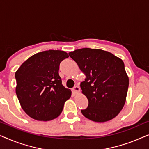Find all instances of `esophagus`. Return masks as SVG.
Returning <instances> with one entry per match:
<instances>
[{
	"instance_id": "obj_1",
	"label": "esophagus",
	"mask_w": 149,
	"mask_h": 149,
	"mask_svg": "<svg viewBox=\"0 0 149 149\" xmlns=\"http://www.w3.org/2000/svg\"><path fill=\"white\" fill-rule=\"evenodd\" d=\"M72 91H74V93H79L80 91V87L79 86H75L74 88L72 89Z\"/></svg>"
}]
</instances>
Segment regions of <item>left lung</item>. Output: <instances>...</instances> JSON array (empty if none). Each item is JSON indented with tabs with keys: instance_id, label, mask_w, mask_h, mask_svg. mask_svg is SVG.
Returning a JSON list of instances; mask_svg holds the SVG:
<instances>
[{
	"instance_id": "left-lung-1",
	"label": "left lung",
	"mask_w": 149,
	"mask_h": 149,
	"mask_svg": "<svg viewBox=\"0 0 149 149\" xmlns=\"http://www.w3.org/2000/svg\"><path fill=\"white\" fill-rule=\"evenodd\" d=\"M69 56L86 78L81 83L89 101L83 115L95 122H106L118 115L125 105L129 77L121 59L98 49L83 48Z\"/></svg>"
}]
</instances>
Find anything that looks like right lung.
I'll use <instances>...</instances> for the list:
<instances>
[{
  "mask_svg": "<svg viewBox=\"0 0 149 149\" xmlns=\"http://www.w3.org/2000/svg\"><path fill=\"white\" fill-rule=\"evenodd\" d=\"M66 52L48 50L33 55L15 72V92L24 111L32 119L47 121L62 113L71 91L62 84L59 66Z\"/></svg>",
  "mask_w": 149,
  "mask_h": 149,
  "instance_id": "1",
  "label": "right lung"
}]
</instances>
